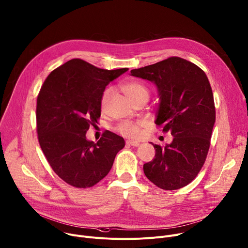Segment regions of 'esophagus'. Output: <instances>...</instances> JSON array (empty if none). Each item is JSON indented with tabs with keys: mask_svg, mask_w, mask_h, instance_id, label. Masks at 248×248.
<instances>
[{
	"mask_svg": "<svg viewBox=\"0 0 248 248\" xmlns=\"http://www.w3.org/2000/svg\"><path fill=\"white\" fill-rule=\"evenodd\" d=\"M126 144L129 145V146H134V147H137L139 146V142H137V141H134V140H126Z\"/></svg>",
	"mask_w": 248,
	"mask_h": 248,
	"instance_id": "obj_1",
	"label": "esophagus"
}]
</instances>
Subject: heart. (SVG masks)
Instances as JSON below:
<instances>
[{
	"instance_id": "b5f03b06",
	"label": "heart",
	"mask_w": 248,
	"mask_h": 248,
	"mask_svg": "<svg viewBox=\"0 0 248 248\" xmlns=\"http://www.w3.org/2000/svg\"><path fill=\"white\" fill-rule=\"evenodd\" d=\"M123 90L124 93L131 99L134 100L138 97L141 96H145L148 98L149 96V89L148 87L140 81H128L123 85ZM113 93V89L107 88L106 89L101 97V108L104 110L107 106L111 96ZM142 125L141 123H132V122H124L119 124L117 127V130L120 134L125 136V137H130V138H136L140 134V127Z\"/></svg>"
}]
</instances>
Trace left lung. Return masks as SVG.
Returning a JSON list of instances; mask_svg holds the SVG:
<instances>
[{"label":"left lung","instance_id":"obj_1","mask_svg":"<svg viewBox=\"0 0 248 248\" xmlns=\"http://www.w3.org/2000/svg\"><path fill=\"white\" fill-rule=\"evenodd\" d=\"M130 75L157 86L160 104L155 124L173 136L164 147L152 143L155 158L143 165L144 173L162 189L182 188L203 167L216 121L208 78L199 66L179 57L131 69Z\"/></svg>","mask_w":248,"mask_h":248}]
</instances>
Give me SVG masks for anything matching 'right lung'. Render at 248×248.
I'll list each match as a JSON object with an SVG mask.
<instances>
[{
    "label": "right lung",
    "mask_w": 248,
    "mask_h": 248,
    "mask_svg": "<svg viewBox=\"0 0 248 248\" xmlns=\"http://www.w3.org/2000/svg\"><path fill=\"white\" fill-rule=\"evenodd\" d=\"M127 70L103 69L73 59L45 79L36 106L39 144L53 170L69 186L87 188L98 184L124 147L116 133L106 131L95 143L86 139V131L101 116L106 86Z\"/></svg>",
    "instance_id": "add662e5"
}]
</instances>
